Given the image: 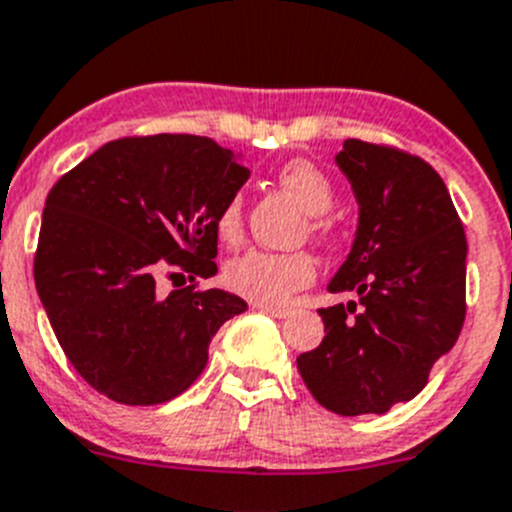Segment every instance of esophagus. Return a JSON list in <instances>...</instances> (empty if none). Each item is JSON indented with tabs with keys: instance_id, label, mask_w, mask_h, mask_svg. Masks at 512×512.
<instances>
[{
	"instance_id": "1",
	"label": "esophagus",
	"mask_w": 512,
	"mask_h": 512,
	"mask_svg": "<svg viewBox=\"0 0 512 512\" xmlns=\"http://www.w3.org/2000/svg\"><path fill=\"white\" fill-rule=\"evenodd\" d=\"M255 308L272 315V318H285V315H290V308H280V305H255Z\"/></svg>"
}]
</instances>
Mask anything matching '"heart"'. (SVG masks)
<instances>
[{
	"mask_svg": "<svg viewBox=\"0 0 512 512\" xmlns=\"http://www.w3.org/2000/svg\"><path fill=\"white\" fill-rule=\"evenodd\" d=\"M278 184L308 212V232L328 240L336 232L331 207L336 204V186L315 164L305 159L288 161L278 171ZM245 232L242 194H232L217 214V234L227 245H237ZM315 257L308 250L270 252L247 250L224 267V283L232 293L257 305H280L315 280Z\"/></svg>",
	"mask_w": 512,
	"mask_h": 512,
	"instance_id": "1",
	"label": "heart"
}]
</instances>
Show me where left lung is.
<instances>
[{"instance_id": "1", "label": "left lung", "mask_w": 512, "mask_h": 512, "mask_svg": "<svg viewBox=\"0 0 512 512\" xmlns=\"http://www.w3.org/2000/svg\"><path fill=\"white\" fill-rule=\"evenodd\" d=\"M336 164L358 199L351 255L321 308V346L298 356L315 401L341 417L384 414L427 386L465 323L467 240L442 176L419 156L348 138Z\"/></svg>"}]
</instances>
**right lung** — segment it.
<instances>
[{
    "instance_id": "right-lung-1",
    "label": "right lung",
    "mask_w": 512,
    "mask_h": 512,
    "mask_svg": "<svg viewBox=\"0 0 512 512\" xmlns=\"http://www.w3.org/2000/svg\"><path fill=\"white\" fill-rule=\"evenodd\" d=\"M250 169L212 138L126 136L47 194L35 285L57 343L108 399L151 407L189 389L224 321L247 310L217 272V214ZM190 278L161 294L158 278Z\"/></svg>"
}]
</instances>
